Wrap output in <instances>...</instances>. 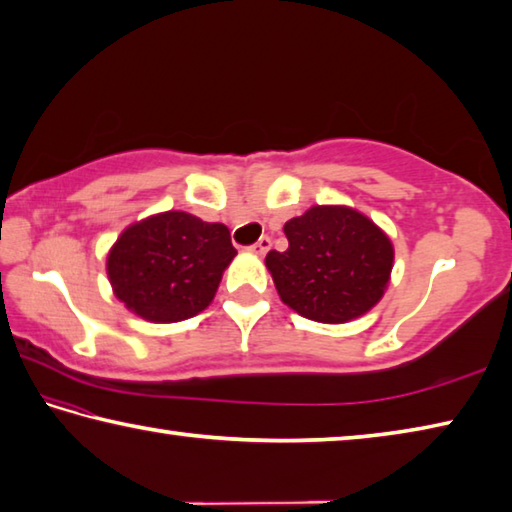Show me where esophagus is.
<instances>
[{"label":"esophagus","mask_w":512,"mask_h":512,"mask_svg":"<svg viewBox=\"0 0 512 512\" xmlns=\"http://www.w3.org/2000/svg\"><path fill=\"white\" fill-rule=\"evenodd\" d=\"M270 247H272V240L267 238V236H263L261 240L256 242V245L249 247V251H251V254H256V256H265L267 251H270Z\"/></svg>","instance_id":"obj_1"}]
</instances>
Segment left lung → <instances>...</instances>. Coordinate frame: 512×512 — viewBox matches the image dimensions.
<instances>
[{
  "label": "left lung",
  "instance_id": "obj_1",
  "mask_svg": "<svg viewBox=\"0 0 512 512\" xmlns=\"http://www.w3.org/2000/svg\"><path fill=\"white\" fill-rule=\"evenodd\" d=\"M288 249L265 258L281 301L319 324H346L384 297L393 270L391 238L364 213L315 204L285 222Z\"/></svg>",
  "mask_w": 512,
  "mask_h": 512
}]
</instances>
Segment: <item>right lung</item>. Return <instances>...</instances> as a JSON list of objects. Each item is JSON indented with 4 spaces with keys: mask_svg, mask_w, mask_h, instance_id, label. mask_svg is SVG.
<instances>
[{
    "mask_svg": "<svg viewBox=\"0 0 512 512\" xmlns=\"http://www.w3.org/2000/svg\"><path fill=\"white\" fill-rule=\"evenodd\" d=\"M236 254L224 224L164 211L125 227L105 267L125 308L152 324H175L209 308Z\"/></svg>",
    "mask_w": 512,
    "mask_h": 512,
    "instance_id": "obj_1",
    "label": "right lung"
}]
</instances>
